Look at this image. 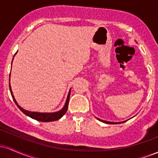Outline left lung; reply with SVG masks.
Instances as JSON below:
<instances>
[{
  "label": "left lung",
  "instance_id": "left-lung-1",
  "mask_svg": "<svg viewBox=\"0 0 158 158\" xmlns=\"http://www.w3.org/2000/svg\"><path fill=\"white\" fill-rule=\"evenodd\" d=\"M96 118H97V119H98V120L101 121V122H102V123H107V124H119V123H124V122H126V121H123V122H119V123H114V122H108V121H106V120H102V119H100L97 118V117H96Z\"/></svg>",
  "mask_w": 158,
  "mask_h": 158
}]
</instances>
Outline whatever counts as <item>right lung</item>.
<instances>
[{
  "instance_id": "add662e5",
  "label": "right lung",
  "mask_w": 158,
  "mask_h": 158,
  "mask_svg": "<svg viewBox=\"0 0 158 158\" xmlns=\"http://www.w3.org/2000/svg\"><path fill=\"white\" fill-rule=\"evenodd\" d=\"M13 59H14V57H13ZM10 90L11 95H12V99H13L14 102H15L16 106H18V108H19V109L21 110V111H22L23 113L25 114V115H27V116H28V117H31L32 119H36V120H38V121H40V122H52V121L58 120V119L61 118V117H62L64 115L65 113H66L67 110H68V102H69V99H70V90H71V88H70V90H69L68 97H67L66 102H65V103H64V107H63V108H61V110H58V111H56V112H52V113H41V112L29 111V110L23 109V108H21V107L20 106L19 104H18L17 101L15 100V97H14L13 94H12L10 83Z\"/></svg>"
}]
</instances>
